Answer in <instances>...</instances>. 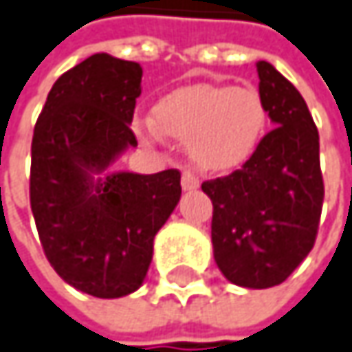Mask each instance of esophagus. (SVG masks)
<instances>
[{
  "instance_id": "obj_1",
  "label": "esophagus",
  "mask_w": 352,
  "mask_h": 352,
  "mask_svg": "<svg viewBox=\"0 0 352 352\" xmlns=\"http://www.w3.org/2000/svg\"><path fill=\"white\" fill-rule=\"evenodd\" d=\"M181 187L185 191H193V189L199 187V179L193 175L191 171H183V175H181Z\"/></svg>"
}]
</instances>
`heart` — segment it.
Listing matches in <instances>:
<instances>
[{"instance_id": "heart-1", "label": "heart", "mask_w": 352, "mask_h": 352, "mask_svg": "<svg viewBox=\"0 0 352 352\" xmlns=\"http://www.w3.org/2000/svg\"><path fill=\"white\" fill-rule=\"evenodd\" d=\"M141 141L163 137L187 143L191 159L206 171L241 167L260 146L266 131V109L252 86L191 84L159 98L151 118L135 120Z\"/></svg>"}]
</instances>
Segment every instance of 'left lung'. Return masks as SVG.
<instances>
[{"label": "left lung", "instance_id": "8db88e82", "mask_svg": "<svg viewBox=\"0 0 352 352\" xmlns=\"http://www.w3.org/2000/svg\"><path fill=\"white\" fill-rule=\"evenodd\" d=\"M260 98L274 122L243 167L206 181L211 243L221 274L241 288L282 284L312 250L324 185L318 131L300 92L270 62L256 64Z\"/></svg>", "mask_w": 352, "mask_h": 352}]
</instances>
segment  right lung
I'll return each mask as SVG.
<instances>
[{"mask_svg": "<svg viewBox=\"0 0 352 352\" xmlns=\"http://www.w3.org/2000/svg\"><path fill=\"white\" fill-rule=\"evenodd\" d=\"M143 68L94 54L54 82L34 129L30 204L58 276L96 298L141 288L153 241L181 199V173L109 171L137 146Z\"/></svg>", "mask_w": 352, "mask_h": 352, "instance_id": "right-lung-1", "label": "right lung"}]
</instances>
